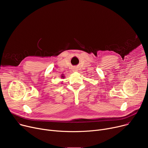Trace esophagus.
<instances>
[{
  "mask_svg": "<svg viewBox=\"0 0 148 148\" xmlns=\"http://www.w3.org/2000/svg\"><path fill=\"white\" fill-rule=\"evenodd\" d=\"M73 71H74V72H77V71H78V69H77V68H75H75H73Z\"/></svg>",
  "mask_w": 148,
  "mask_h": 148,
  "instance_id": "1",
  "label": "esophagus"
}]
</instances>
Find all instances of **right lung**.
<instances>
[{
	"label": "right lung",
	"instance_id": "obj_1",
	"mask_svg": "<svg viewBox=\"0 0 148 148\" xmlns=\"http://www.w3.org/2000/svg\"><path fill=\"white\" fill-rule=\"evenodd\" d=\"M61 78H62V79L65 78V75H64V74H61Z\"/></svg>",
	"mask_w": 148,
	"mask_h": 148
}]
</instances>
